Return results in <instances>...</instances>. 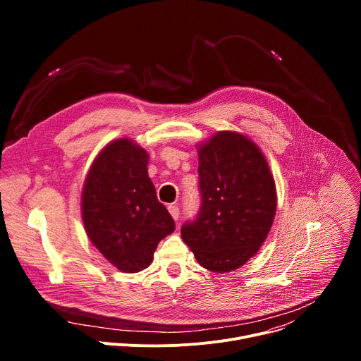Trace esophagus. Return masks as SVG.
I'll list each match as a JSON object with an SVG mask.
<instances>
[{
    "mask_svg": "<svg viewBox=\"0 0 361 361\" xmlns=\"http://www.w3.org/2000/svg\"><path fill=\"white\" fill-rule=\"evenodd\" d=\"M169 212H170L171 217H173L176 221H178V219H180V210H178L177 205H170V207H169Z\"/></svg>",
    "mask_w": 361,
    "mask_h": 361,
    "instance_id": "esophagus-1",
    "label": "esophagus"
}]
</instances>
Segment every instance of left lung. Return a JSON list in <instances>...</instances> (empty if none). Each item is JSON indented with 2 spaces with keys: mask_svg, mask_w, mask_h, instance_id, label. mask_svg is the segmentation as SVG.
<instances>
[{
  "mask_svg": "<svg viewBox=\"0 0 361 361\" xmlns=\"http://www.w3.org/2000/svg\"><path fill=\"white\" fill-rule=\"evenodd\" d=\"M201 207L181 227L200 266L228 273L245 264L273 226L277 192L260 147L235 131L198 145Z\"/></svg>",
  "mask_w": 361,
  "mask_h": 361,
  "instance_id": "8db88e82",
  "label": "left lung"
}]
</instances>
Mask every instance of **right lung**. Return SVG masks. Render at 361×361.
<instances>
[{"instance_id": "obj_1", "label": "right lung", "mask_w": 361, "mask_h": 361, "mask_svg": "<svg viewBox=\"0 0 361 361\" xmlns=\"http://www.w3.org/2000/svg\"><path fill=\"white\" fill-rule=\"evenodd\" d=\"M148 152L133 140L111 141L95 157L81 195L90 241L124 273L147 269L159 243L176 230L147 171Z\"/></svg>"}]
</instances>
